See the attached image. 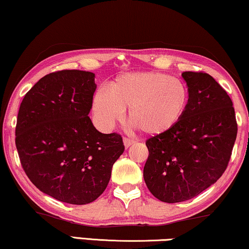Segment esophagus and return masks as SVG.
Returning <instances> with one entry per match:
<instances>
[{"instance_id":"obj_1","label":"esophagus","mask_w":249,"mask_h":249,"mask_svg":"<svg viewBox=\"0 0 249 249\" xmlns=\"http://www.w3.org/2000/svg\"><path fill=\"white\" fill-rule=\"evenodd\" d=\"M134 143H135V142L132 140H129V138H124V145L125 148L130 147Z\"/></svg>"}]
</instances>
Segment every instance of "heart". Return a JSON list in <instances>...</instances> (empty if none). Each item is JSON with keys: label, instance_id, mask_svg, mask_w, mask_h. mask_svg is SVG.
I'll return each mask as SVG.
<instances>
[{"label": "heart", "instance_id": "obj_1", "mask_svg": "<svg viewBox=\"0 0 249 249\" xmlns=\"http://www.w3.org/2000/svg\"><path fill=\"white\" fill-rule=\"evenodd\" d=\"M191 93L185 82L166 73L145 71L115 77L92 98L96 121L104 129L121 121L128 108L131 128L147 136H162L182 121Z\"/></svg>", "mask_w": 249, "mask_h": 249}]
</instances>
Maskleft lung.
I'll use <instances>...</instances> for the list:
<instances>
[{
    "label": "left lung",
    "mask_w": 249,
    "mask_h": 249,
    "mask_svg": "<svg viewBox=\"0 0 249 249\" xmlns=\"http://www.w3.org/2000/svg\"><path fill=\"white\" fill-rule=\"evenodd\" d=\"M182 76L191 93L188 111L172 131L146 141L144 180L168 203L195 198L223 175L238 131L231 98L214 77L201 72Z\"/></svg>",
    "instance_id": "8db88e82"
}]
</instances>
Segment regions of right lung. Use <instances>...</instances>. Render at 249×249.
<instances>
[{"mask_svg":"<svg viewBox=\"0 0 249 249\" xmlns=\"http://www.w3.org/2000/svg\"><path fill=\"white\" fill-rule=\"evenodd\" d=\"M95 74L50 73L32 87L19 107L16 146L26 175L46 195L86 205L105 191L124 153L122 137L102 134L88 117Z\"/></svg>","mask_w":249,"mask_h":249,"instance_id":"obj_1","label":"right lung"}]
</instances>
